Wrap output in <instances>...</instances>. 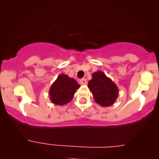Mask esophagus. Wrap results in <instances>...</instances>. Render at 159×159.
<instances>
[{
	"instance_id": "esophagus-1",
	"label": "esophagus",
	"mask_w": 159,
	"mask_h": 159,
	"mask_svg": "<svg viewBox=\"0 0 159 159\" xmlns=\"http://www.w3.org/2000/svg\"><path fill=\"white\" fill-rule=\"evenodd\" d=\"M88 81L86 79H81V81H80V84H82V85H85V84H87Z\"/></svg>"
}]
</instances>
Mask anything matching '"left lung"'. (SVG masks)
I'll list each match as a JSON object with an SVG mask.
<instances>
[{"label": "left lung", "instance_id": "8db88e82", "mask_svg": "<svg viewBox=\"0 0 159 159\" xmlns=\"http://www.w3.org/2000/svg\"><path fill=\"white\" fill-rule=\"evenodd\" d=\"M88 84L94 101L101 106L109 107L118 98L119 91L116 84L104 72L100 70L94 72L92 79L90 80Z\"/></svg>", "mask_w": 159, "mask_h": 159}]
</instances>
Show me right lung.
Listing matches in <instances>:
<instances>
[{
    "label": "right lung",
    "instance_id": "obj_1",
    "mask_svg": "<svg viewBox=\"0 0 159 159\" xmlns=\"http://www.w3.org/2000/svg\"><path fill=\"white\" fill-rule=\"evenodd\" d=\"M79 88L80 85L74 78L61 74L50 88V100L56 105H66L72 100L74 94Z\"/></svg>",
    "mask_w": 159,
    "mask_h": 159
}]
</instances>
